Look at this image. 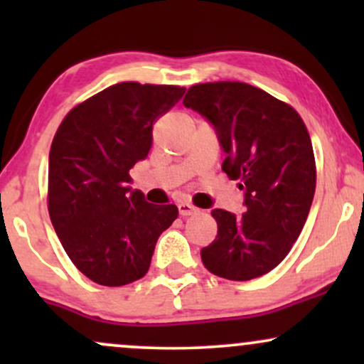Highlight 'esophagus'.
<instances>
[{
    "label": "esophagus",
    "mask_w": 364,
    "mask_h": 364,
    "mask_svg": "<svg viewBox=\"0 0 364 364\" xmlns=\"http://www.w3.org/2000/svg\"><path fill=\"white\" fill-rule=\"evenodd\" d=\"M178 210H179V214H181L183 217L195 215L196 212H198V207H195L193 203H190V202H179L178 203Z\"/></svg>",
    "instance_id": "esophagus-1"
}]
</instances>
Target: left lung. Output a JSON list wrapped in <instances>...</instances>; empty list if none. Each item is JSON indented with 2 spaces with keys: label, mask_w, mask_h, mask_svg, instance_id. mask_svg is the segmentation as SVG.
Returning <instances> with one entry per match:
<instances>
[{
  "label": "left lung",
  "mask_w": 364,
  "mask_h": 364,
  "mask_svg": "<svg viewBox=\"0 0 364 364\" xmlns=\"http://www.w3.org/2000/svg\"><path fill=\"white\" fill-rule=\"evenodd\" d=\"M183 104L214 124L223 171L245 191V212L215 208L217 236L202 248L208 272L250 281L270 272L298 240L316 186L306 124L289 104L243 82L190 87Z\"/></svg>",
  "instance_id": "obj_1"
}]
</instances>
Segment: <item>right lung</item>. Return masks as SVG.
Segmentation results:
<instances>
[{
	"mask_svg": "<svg viewBox=\"0 0 364 364\" xmlns=\"http://www.w3.org/2000/svg\"><path fill=\"white\" fill-rule=\"evenodd\" d=\"M185 87L121 82L75 106L49 150L48 210L73 265L90 281L118 287L147 274L159 236L178 207L154 205L128 183L147 157L154 123Z\"/></svg>",
	"mask_w": 364,
	"mask_h": 364,
	"instance_id": "1",
	"label": "right lung"
}]
</instances>
